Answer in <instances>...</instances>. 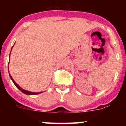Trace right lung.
<instances>
[{
	"instance_id": "add662e5",
	"label": "right lung",
	"mask_w": 126,
	"mask_h": 126,
	"mask_svg": "<svg viewBox=\"0 0 126 126\" xmlns=\"http://www.w3.org/2000/svg\"><path fill=\"white\" fill-rule=\"evenodd\" d=\"M13 46H14V45H13ZM13 47H12V48H11V50L13 49ZM10 54H11V53H10ZM8 70H9V67H8ZM9 74L10 78H11V80L13 81V83H14V84H15L16 86V87H17V88H18L19 90L20 91H21V92H22V93H24V94H28V95H34V94H40V93H42V92H37V93H35V92H29V91H27V90H24V89H23V88H22L20 87L19 86L18 84H17V83H16L15 81H14V80L13 79V78H12V76H11V74H9Z\"/></svg>"
}]
</instances>
